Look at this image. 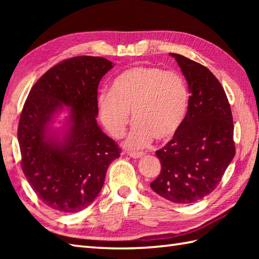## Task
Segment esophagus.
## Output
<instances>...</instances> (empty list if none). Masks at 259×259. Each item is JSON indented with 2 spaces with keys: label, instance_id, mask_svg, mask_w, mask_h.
Here are the masks:
<instances>
[{
  "label": "esophagus",
  "instance_id": "esophagus-1",
  "mask_svg": "<svg viewBox=\"0 0 259 259\" xmlns=\"http://www.w3.org/2000/svg\"><path fill=\"white\" fill-rule=\"evenodd\" d=\"M128 156H130L131 158H141L142 156H145L144 152H136V151H128Z\"/></svg>",
  "mask_w": 259,
  "mask_h": 259
}]
</instances>
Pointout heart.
<instances>
[{
    "label": "heart",
    "mask_w": 259,
    "mask_h": 259,
    "mask_svg": "<svg viewBox=\"0 0 259 259\" xmlns=\"http://www.w3.org/2000/svg\"><path fill=\"white\" fill-rule=\"evenodd\" d=\"M189 92L183 76L174 71L139 65L121 72L111 84V92L98 98L101 122L113 138H121L136 122L125 146L145 148L152 139L164 142L177 135L188 112Z\"/></svg>",
    "instance_id": "1"
}]
</instances>
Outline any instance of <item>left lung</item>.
<instances>
[{"label": "left lung", "instance_id": "8db88e82", "mask_svg": "<svg viewBox=\"0 0 259 259\" xmlns=\"http://www.w3.org/2000/svg\"><path fill=\"white\" fill-rule=\"evenodd\" d=\"M188 83L185 122L156 156L161 163L150 184L159 196L176 203H192L210 194L235 157L230 104L221 82L200 63L169 53Z\"/></svg>", "mask_w": 259, "mask_h": 259}]
</instances>
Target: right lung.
<instances>
[{"label":"right lung","mask_w":259,"mask_h":259,"mask_svg":"<svg viewBox=\"0 0 259 259\" xmlns=\"http://www.w3.org/2000/svg\"><path fill=\"white\" fill-rule=\"evenodd\" d=\"M112 62L101 57H74L43 74L22 110L18 140L21 167L36 196L62 212L87 208L100 192L108 167L120 157L117 144L98 125V85ZM69 106L61 134L54 117Z\"/></svg>","instance_id":"obj_1"}]
</instances>
